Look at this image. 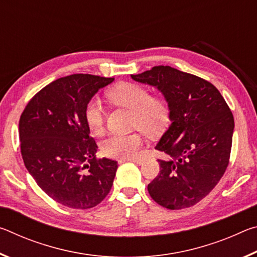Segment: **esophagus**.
<instances>
[{"instance_id": "34e87169", "label": "esophagus", "mask_w": 257, "mask_h": 257, "mask_svg": "<svg viewBox=\"0 0 257 257\" xmlns=\"http://www.w3.org/2000/svg\"><path fill=\"white\" fill-rule=\"evenodd\" d=\"M125 161H130V162H134L136 164H142L143 163V160H141V159H122V160H120V162L122 163V162H125Z\"/></svg>"}]
</instances>
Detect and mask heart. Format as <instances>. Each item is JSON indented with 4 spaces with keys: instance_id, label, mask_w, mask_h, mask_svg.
<instances>
[{
    "instance_id": "b5f03b06",
    "label": "heart",
    "mask_w": 257,
    "mask_h": 257,
    "mask_svg": "<svg viewBox=\"0 0 257 257\" xmlns=\"http://www.w3.org/2000/svg\"><path fill=\"white\" fill-rule=\"evenodd\" d=\"M108 98L118 105L133 110L135 128L154 135L164 128L169 120L167 103L159 97H153L144 86L135 82H120L108 90ZM86 123L94 134H102L105 125V111L102 102L94 97L85 107ZM144 139L138 133L129 135L114 134L104 139L102 153L112 159H133L141 151Z\"/></svg>"
}]
</instances>
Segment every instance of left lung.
Returning <instances> with one entry per match:
<instances>
[{"instance_id": "8db88e82", "label": "left lung", "mask_w": 257, "mask_h": 257, "mask_svg": "<svg viewBox=\"0 0 257 257\" xmlns=\"http://www.w3.org/2000/svg\"><path fill=\"white\" fill-rule=\"evenodd\" d=\"M132 78L156 87L170 110V127L155 146L168 160H158L160 172L147 190L169 210L193 206L210 194L227 170L232 113L214 85L175 68L158 66Z\"/></svg>"}]
</instances>
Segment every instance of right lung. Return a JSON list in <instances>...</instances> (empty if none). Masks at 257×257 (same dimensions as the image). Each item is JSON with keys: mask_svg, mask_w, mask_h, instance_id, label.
Listing matches in <instances>:
<instances>
[{"mask_svg": "<svg viewBox=\"0 0 257 257\" xmlns=\"http://www.w3.org/2000/svg\"><path fill=\"white\" fill-rule=\"evenodd\" d=\"M114 78L76 73L59 78L28 102L19 121L24 163L40 188L71 208L96 206L110 193L118 162L96 159L85 107Z\"/></svg>", "mask_w": 257, "mask_h": 257, "instance_id": "right-lung-1", "label": "right lung"}]
</instances>
